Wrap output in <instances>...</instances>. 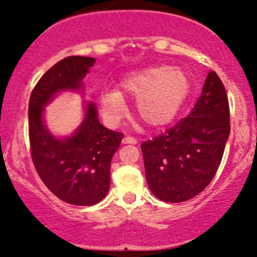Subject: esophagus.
Returning a JSON list of instances; mask_svg holds the SVG:
<instances>
[{
	"label": "esophagus",
	"instance_id": "obj_1",
	"mask_svg": "<svg viewBox=\"0 0 257 257\" xmlns=\"http://www.w3.org/2000/svg\"><path fill=\"white\" fill-rule=\"evenodd\" d=\"M123 143L124 144H138V139L134 138V137H132V136H126V137H124Z\"/></svg>",
	"mask_w": 257,
	"mask_h": 257
}]
</instances>
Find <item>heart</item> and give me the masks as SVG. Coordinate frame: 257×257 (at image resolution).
I'll use <instances>...</instances> for the list:
<instances>
[{
  "mask_svg": "<svg viewBox=\"0 0 257 257\" xmlns=\"http://www.w3.org/2000/svg\"><path fill=\"white\" fill-rule=\"evenodd\" d=\"M119 87L124 94L136 98L139 119L159 128L174 120L188 98L191 83L183 69L160 66L131 73ZM100 107L110 124H118L126 114L125 102L116 90L105 89L100 93Z\"/></svg>",
  "mask_w": 257,
  "mask_h": 257,
  "instance_id": "1",
  "label": "heart"
}]
</instances>
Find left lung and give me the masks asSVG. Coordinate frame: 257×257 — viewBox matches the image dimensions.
I'll return each instance as SVG.
<instances>
[{"label":"left lung","instance_id":"left-lung-1","mask_svg":"<svg viewBox=\"0 0 257 257\" xmlns=\"http://www.w3.org/2000/svg\"><path fill=\"white\" fill-rule=\"evenodd\" d=\"M229 134L226 90L210 71L190 114L141 145L152 193L167 203H181L201 193L219 169Z\"/></svg>","mask_w":257,"mask_h":257}]
</instances>
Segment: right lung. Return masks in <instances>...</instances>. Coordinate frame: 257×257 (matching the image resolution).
Returning <instances> with one entry per match:
<instances>
[{
    "label": "right lung",
    "mask_w": 257,
    "mask_h": 257,
    "mask_svg": "<svg viewBox=\"0 0 257 257\" xmlns=\"http://www.w3.org/2000/svg\"><path fill=\"white\" fill-rule=\"evenodd\" d=\"M94 63V58L82 56L57 62L35 85L28 104L33 165L49 190L72 205H94L107 195L110 162L124 134L103 126L97 118V108L89 103L78 131L61 141L52 137L43 125V105L61 90L78 89Z\"/></svg>",
    "instance_id": "add662e5"
}]
</instances>
